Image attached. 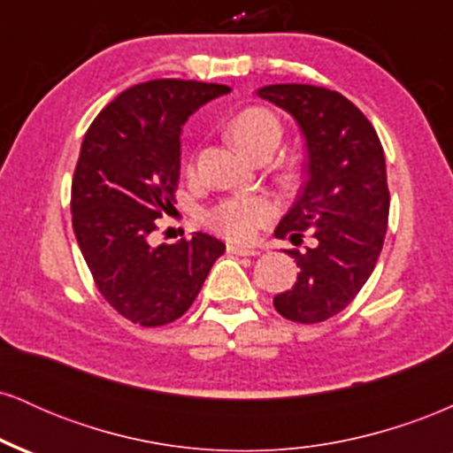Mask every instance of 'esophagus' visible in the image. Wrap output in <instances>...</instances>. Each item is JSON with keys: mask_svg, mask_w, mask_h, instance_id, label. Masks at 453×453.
I'll list each match as a JSON object with an SVG mask.
<instances>
[{"mask_svg": "<svg viewBox=\"0 0 453 453\" xmlns=\"http://www.w3.org/2000/svg\"><path fill=\"white\" fill-rule=\"evenodd\" d=\"M227 253H234V256H259V249L241 247V244H227Z\"/></svg>", "mask_w": 453, "mask_h": 453, "instance_id": "obj_1", "label": "esophagus"}]
</instances>
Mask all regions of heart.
Returning a JSON list of instances; mask_svg holds the SVG:
<instances>
[{
  "mask_svg": "<svg viewBox=\"0 0 453 453\" xmlns=\"http://www.w3.org/2000/svg\"><path fill=\"white\" fill-rule=\"evenodd\" d=\"M230 138L242 153L253 157L264 149H277L280 123L266 108H244L230 123ZM273 212L266 197H230L206 212V223L232 241H251Z\"/></svg>",
  "mask_w": 453,
  "mask_h": 453,
  "instance_id": "b5f03b06",
  "label": "heart"
}]
</instances>
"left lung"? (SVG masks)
I'll return each mask as SVG.
<instances>
[{"mask_svg": "<svg viewBox=\"0 0 453 453\" xmlns=\"http://www.w3.org/2000/svg\"><path fill=\"white\" fill-rule=\"evenodd\" d=\"M262 100L283 108L306 142V180L274 236L311 247L288 251L300 273L274 296V309L298 324L341 313L375 270L388 230L386 157L375 127L339 91L313 85H268Z\"/></svg>", "mask_w": 453, "mask_h": 453, "instance_id": "left-lung-1", "label": "left lung"}]
</instances>
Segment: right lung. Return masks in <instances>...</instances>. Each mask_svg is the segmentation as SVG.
<instances>
[{
    "instance_id": "add662e5",
    "label": "right lung",
    "mask_w": 453,
    "mask_h": 453,
    "mask_svg": "<svg viewBox=\"0 0 453 453\" xmlns=\"http://www.w3.org/2000/svg\"><path fill=\"white\" fill-rule=\"evenodd\" d=\"M217 82L159 81L129 87L87 129L72 179V226L106 303L132 324L155 327L194 304L226 244L204 232L150 247L161 212L174 209L180 127Z\"/></svg>"
}]
</instances>
